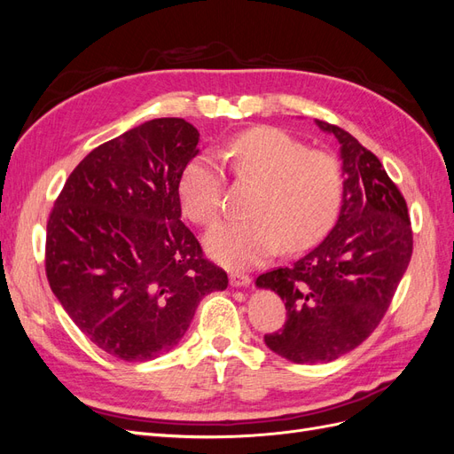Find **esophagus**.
<instances>
[{
  "label": "esophagus",
  "instance_id": "esophagus-1",
  "mask_svg": "<svg viewBox=\"0 0 454 454\" xmlns=\"http://www.w3.org/2000/svg\"><path fill=\"white\" fill-rule=\"evenodd\" d=\"M229 282H231V286H235V287H244V286H248L250 282H252V278H250V274H244V272H231L229 274Z\"/></svg>",
  "mask_w": 454,
  "mask_h": 454
}]
</instances>
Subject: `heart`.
<instances>
[{
	"mask_svg": "<svg viewBox=\"0 0 454 454\" xmlns=\"http://www.w3.org/2000/svg\"><path fill=\"white\" fill-rule=\"evenodd\" d=\"M219 155L240 180L257 182L250 215L223 222L206 235V248L227 267L257 265L277 254L301 252L332 229L345 199V170L337 155L307 144L280 129L257 127L239 132ZM225 174L210 155L187 164L180 184L185 215L212 225L222 212Z\"/></svg>",
	"mask_w": 454,
	"mask_h": 454,
	"instance_id": "b5f03b06",
	"label": "heart"
}]
</instances>
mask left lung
<instances>
[{"label":"left lung","instance_id":"8db88e82","mask_svg":"<svg viewBox=\"0 0 454 454\" xmlns=\"http://www.w3.org/2000/svg\"><path fill=\"white\" fill-rule=\"evenodd\" d=\"M340 144L345 199L332 232L297 259L257 277L277 292L287 320L265 345L295 364H324L375 332L413 255V229L402 191L352 134L316 119Z\"/></svg>","mask_w":454,"mask_h":454}]
</instances>
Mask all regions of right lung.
<instances>
[{
  "mask_svg": "<svg viewBox=\"0 0 454 454\" xmlns=\"http://www.w3.org/2000/svg\"><path fill=\"white\" fill-rule=\"evenodd\" d=\"M199 130L177 117L109 140L67 177L47 222L52 294L96 347L125 362L174 348L227 272L182 222L180 182Z\"/></svg>",
  "mask_w": 454,
  "mask_h": 454,
  "instance_id": "1",
  "label": "right lung"
}]
</instances>
